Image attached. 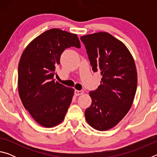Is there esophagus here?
<instances>
[{
    "mask_svg": "<svg viewBox=\"0 0 157 157\" xmlns=\"http://www.w3.org/2000/svg\"><path fill=\"white\" fill-rule=\"evenodd\" d=\"M84 91L82 90H80V91H78V90H75L74 91V94H75V96H78V95H80L82 94H83Z\"/></svg>",
    "mask_w": 157,
    "mask_h": 157,
    "instance_id": "obj_1",
    "label": "esophagus"
}]
</instances>
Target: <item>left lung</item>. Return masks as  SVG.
<instances>
[{
  "label": "left lung",
  "mask_w": 157,
  "mask_h": 157,
  "mask_svg": "<svg viewBox=\"0 0 157 157\" xmlns=\"http://www.w3.org/2000/svg\"><path fill=\"white\" fill-rule=\"evenodd\" d=\"M94 72L102 75L101 84L89 92L91 106L85 110L90 125L100 131L116 126L128 112L137 88L134 60L127 47L105 32L80 37Z\"/></svg>",
  "instance_id": "left-lung-1"
}]
</instances>
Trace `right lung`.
<instances>
[{
    "label": "right lung",
    "mask_w": 157,
    "mask_h": 157,
    "mask_svg": "<svg viewBox=\"0 0 157 157\" xmlns=\"http://www.w3.org/2000/svg\"><path fill=\"white\" fill-rule=\"evenodd\" d=\"M70 47L80 48L75 34L50 29L26 47L18 68V89L23 106L39 124L57 125L64 118L74 90L55 82L61 55Z\"/></svg>",
    "instance_id": "right-lung-1"
}]
</instances>
